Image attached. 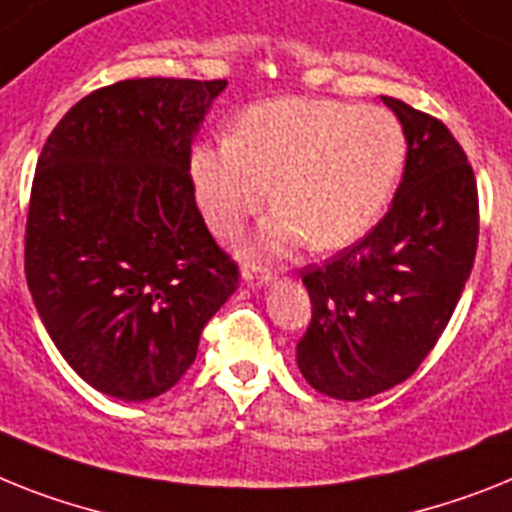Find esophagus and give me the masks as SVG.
Wrapping results in <instances>:
<instances>
[{
  "label": "esophagus",
  "mask_w": 512,
  "mask_h": 512,
  "mask_svg": "<svg viewBox=\"0 0 512 512\" xmlns=\"http://www.w3.org/2000/svg\"><path fill=\"white\" fill-rule=\"evenodd\" d=\"M242 281L247 283V286H268L270 281H273V273H270L268 268H255V265H252V268H244L242 270Z\"/></svg>",
  "instance_id": "obj_1"
}]
</instances>
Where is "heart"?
<instances>
[{
  "instance_id": "obj_1",
  "label": "heart",
  "mask_w": 512,
  "mask_h": 512,
  "mask_svg": "<svg viewBox=\"0 0 512 512\" xmlns=\"http://www.w3.org/2000/svg\"><path fill=\"white\" fill-rule=\"evenodd\" d=\"M403 161L401 124L380 106L273 98L244 109L231 137L197 145L190 179L218 234L255 216L273 182L278 205L247 249L283 255L309 239L317 249L362 239L388 208Z\"/></svg>"
}]
</instances>
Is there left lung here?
Masks as SVG:
<instances>
[{
  "mask_svg": "<svg viewBox=\"0 0 512 512\" xmlns=\"http://www.w3.org/2000/svg\"><path fill=\"white\" fill-rule=\"evenodd\" d=\"M406 137L390 210L354 247L304 270L312 322L296 343L304 380L364 401L411 377L448 325L474 268L479 200L463 148L435 117L382 96Z\"/></svg>",
  "mask_w": 512,
  "mask_h": 512,
  "instance_id": "obj_1",
  "label": "left lung"
}]
</instances>
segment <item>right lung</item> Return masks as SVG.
<instances>
[{
    "label": "right lung",
    "mask_w": 512,
    "mask_h": 512,
    "mask_svg": "<svg viewBox=\"0 0 512 512\" xmlns=\"http://www.w3.org/2000/svg\"><path fill=\"white\" fill-rule=\"evenodd\" d=\"M223 90L174 77L93 90L38 158L28 289L64 362L117 401L174 388L239 283L190 179L192 140Z\"/></svg>",
    "instance_id": "obj_1"
}]
</instances>
